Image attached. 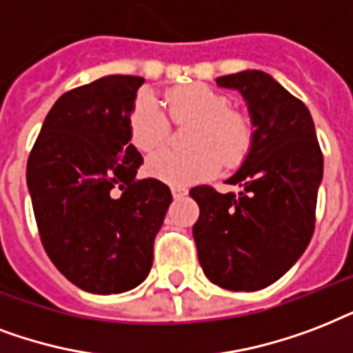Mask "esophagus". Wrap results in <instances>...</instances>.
Instances as JSON below:
<instances>
[{"label": "esophagus", "mask_w": 353, "mask_h": 353, "mask_svg": "<svg viewBox=\"0 0 353 353\" xmlns=\"http://www.w3.org/2000/svg\"><path fill=\"white\" fill-rule=\"evenodd\" d=\"M171 193H173L174 199H182V196L188 195V190H184V188H171Z\"/></svg>", "instance_id": "obj_1"}]
</instances>
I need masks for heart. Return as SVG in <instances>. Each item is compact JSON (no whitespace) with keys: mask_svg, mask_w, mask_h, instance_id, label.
I'll return each instance as SVG.
<instances>
[{"mask_svg":"<svg viewBox=\"0 0 353 353\" xmlns=\"http://www.w3.org/2000/svg\"><path fill=\"white\" fill-rule=\"evenodd\" d=\"M174 123H195L188 136V151H163L147 160V173L171 185H191L212 179L221 169L236 168L252 145L250 117L232 110L230 101L204 84H191L169 92L165 97ZM171 132L165 112L149 95H141L128 116V138L139 151L162 147Z\"/></svg>","mask_w":353,"mask_h":353,"instance_id":"heart-1","label":"heart"}]
</instances>
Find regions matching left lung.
<instances>
[{
	"label": "left lung",
	"mask_w": 353,
	"mask_h": 353,
	"mask_svg": "<svg viewBox=\"0 0 353 353\" xmlns=\"http://www.w3.org/2000/svg\"><path fill=\"white\" fill-rule=\"evenodd\" d=\"M248 106L254 138L241 168L226 180L190 191L201 215L193 239L204 274L228 291H259L280 280L304 254L315 228L322 182L321 147L307 106L258 70L215 79Z\"/></svg>",
	"instance_id": "8db88e82"
}]
</instances>
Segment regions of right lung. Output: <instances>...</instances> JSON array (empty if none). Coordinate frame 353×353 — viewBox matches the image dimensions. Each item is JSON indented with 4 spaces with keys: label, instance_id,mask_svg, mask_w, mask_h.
Here are the masks:
<instances>
[{
    "label": "right lung",
    "instance_id": "1",
    "mask_svg": "<svg viewBox=\"0 0 353 353\" xmlns=\"http://www.w3.org/2000/svg\"><path fill=\"white\" fill-rule=\"evenodd\" d=\"M141 84L143 77L106 75L60 95L27 160L43 248L68 280L94 294L125 293L145 280L173 201L160 180H136L143 158L128 138V116Z\"/></svg>",
    "mask_w": 353,
    "mask_h": 353
}]
</instances>
